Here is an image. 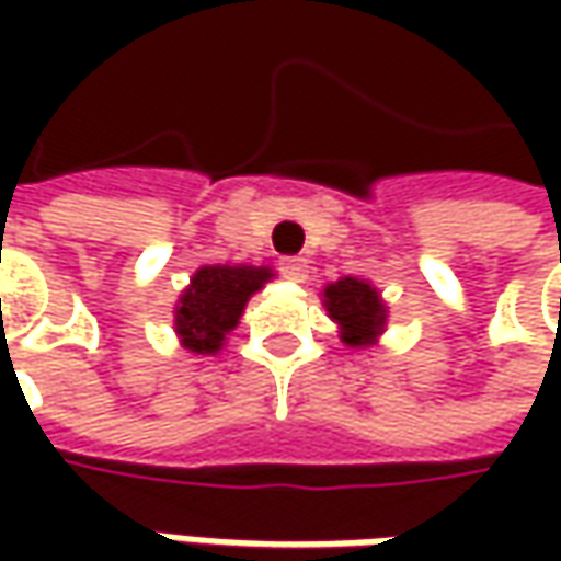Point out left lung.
<instances>
[{
	"label": "left lung",
	"mask_w": 561,
	"mask_h": 561,
	"mask_svg": "<svg viewBox=\"0 0 561 561\" xmlns=\"http://www.w3.org/2000/svg\"><path fill=\"white\" fill-rule=\"evenodd\" d=\"M268 277V268L255 265H203L196 271L178 306V334L184 336L186 350L199 356L218 353L225 336L237 328L249 296L262 290Z\"/></svg>",
	"instance_id": "left-lung-1"
}]
</instances>
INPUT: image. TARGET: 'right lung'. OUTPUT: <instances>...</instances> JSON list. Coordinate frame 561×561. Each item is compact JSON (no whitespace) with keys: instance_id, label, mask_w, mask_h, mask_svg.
Here are the masks:
<instances>
[{"instance_id":"right-lung-1","label":"right lung","mask_w":561,"mask_h":561,"mask_svg":"<svg viewBox=\"0 0 561 561\" xmlns=\"http://www.w3.org/2000/svg\"><path fill=\"white\" fill-rule=\"evenodd\" d=\"M324 296H328V312L343 324V340L350 346H365L368 340H375L383 331L387 314H383V302L371 284L356 280V277H343V280L331 284Z\"/></svg>"}]
</instances>
